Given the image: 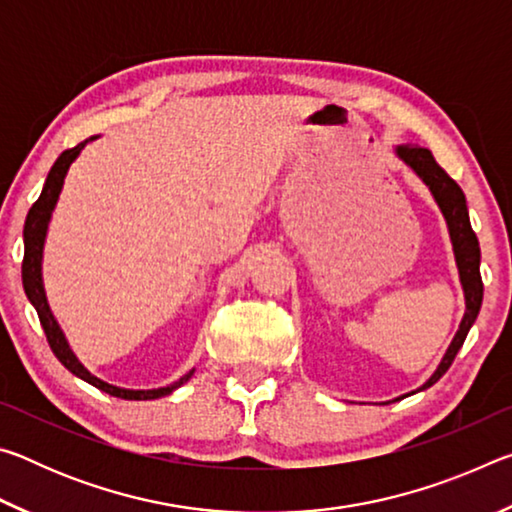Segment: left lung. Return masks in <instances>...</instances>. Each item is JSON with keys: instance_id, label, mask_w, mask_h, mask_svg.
Instances as JSON below:
<instances>
[{"instance_id": "obj_1", "label": "left lung", "mask_w": 512, "mask_h": 512, "mask_svg": "<svg viewBox=\"0 0 512 512\" xmlns=\"http://www.w3.org/2000/svg\"><path fill=\"white\" fill-rule=\"evenodd\" d=\"M395 155L406 164V167H411L415 171V176L429 187L433 201L438 203L440 212L445 216L449 239H452V248H454V259L458 266V277H461V287L465 296V316L461 320V325H458V332L454 336V341L449 343L440 366L418 388V391H424V388L436 384V381L449 370V366H452L458 350L463 348L467 332H470L476 316H479V309L483 302V282H481V271H479L481 248H479V239H476L470 225V214H467L463 189L447 176L445 169L440 167L436 160H433L431 151L420 149V146H397ZM402 397H409V393ZM402 397H397V400H402Z\"/></svg>"}]
</instances>
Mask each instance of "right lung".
I'll list each match as a JSON object with an SVG mask.
<instances>
[{"instance_id":"right-lung-1","label":"right lung","mask_w":512,"mask_h":512,"mask_svg":"<svg viewBox=\"0 0 512 512\" xmlns=\"http://www.w3.org/2000/svg\"><path fill=\"white\" fill-rule=\"evenodd\" d=\"M92 140H97V137H90V140H85L83 144L74 146V149H67L58 155V160L54 162V167H51L49 176L45 180V187H42L40 198L33 203V207L27 214V223H24V262H22L24 293H27L31 305L38 311L40 325L47 334L49 348L54 350L58 361L63 363V366L72 372V375H76L83 381H88V384L99 388V391H103V393H108L112 397H121V400H158V397L171 395L176 388L183 386L185 381L192 379L196 368L189 370L187 375H183L178 381H173V384L162 386V388H151V391H133V388H119V386L108 384V381H103L97 375H92V372L79 361V357H76L74 350L69 348L63 329H60L58 320L54 318V314H51V307H49L47 293H45V284H42V253H45V239H47L51 214H54L58 196H60V192H63V183H65L69 167H72V162L79 158L83 146Z\"/></svg>"}]
</instances>
